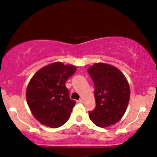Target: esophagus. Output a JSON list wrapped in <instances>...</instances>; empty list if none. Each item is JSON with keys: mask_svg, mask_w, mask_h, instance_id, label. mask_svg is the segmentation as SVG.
<instances>
[{"mask_svg": "<svg viewBox=\"0 0 157 157\" xmlns=\"http://www.w3.org/2000/svg\"><path fill=\"white\" fill-rule=\"evenodd\" d=\"M77 102L82 103V102H83V100H82V99H80L79 100H77Z\"/></svg>", "mask_w": 157, "mask_h": 157, "instance_id": "obj_1", "label": "esophagus"}]
</instances>
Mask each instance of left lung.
I'll use <instances>...</instances> for the list:
<instances>
[{
    "mask_svg": "<svg viewBox=\"0 0 157 157\" xmlns=\"http://www.w3.org/2000/svg\"><path fill=\"white\" fill-rule=\"evenodd\" d=\"M93 80L96 107L89 111L95 125L107 127L119 121L126 112L130 89L125 76L119 69L104 63L94 64L88 69Z\"/></svg>",
    "mask_w": 157,
    "mask_h": 157,
    "instance_id": "1",
    "label": "left lung"
}]
</instances>
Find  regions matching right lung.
Masks as SVG:
<instances>
[{"mask_svg": "<svg viewBox=\"0 0 157 157\" xmlns=\"http://www.w3.org/2000/svg\"><path fill=\"white\" fill-rule=\"evenodd\" d=\"M76 70L75 66L56 62L43 67L32 77L26 99L31 113L41 124L58 128L69 120L76 102L69 97L65 83Z\"/></svg>", "mask_w": 157, "mask_h": 157, "instance_id": "obj_1", "label": "right lung"}]
</instances>
